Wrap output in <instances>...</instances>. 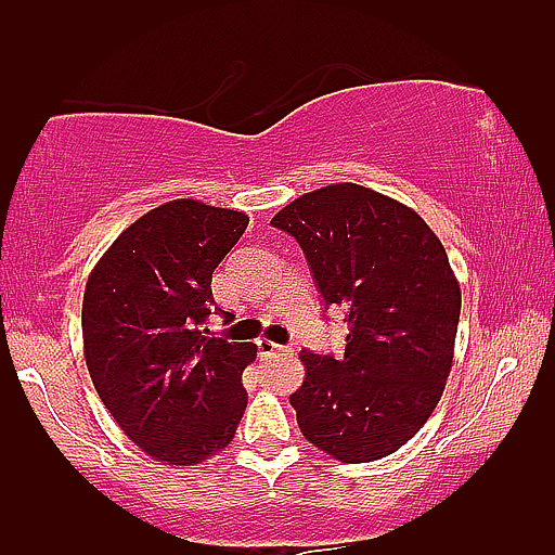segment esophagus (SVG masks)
Listing matches in <instances>:
<instances>
[{
  "label": "esophagus",
  "mask_w": 555,
  "mask_h": 555,
  "mask_svg": "<svg viewBox=\"0 0 555 555\" xmlns=\"http://www.w3.org/2000/svg\"><path fill=\"white\" fill-rule=\"evenodd\" d=\"M258 352H261V358H271V354H284V352H292V347L286 345H276L271 343V339H258Z\"/></svg>",
  "instance_id": "esophagus-1"
}]
</instances>
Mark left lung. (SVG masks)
Segmentation results:
<instances>
[{
	"instance_id": "left-lung-1",
	"label": "left lung",
	"mask_w": 555,
	"mask_h": 555,
	"mask_svg": "<svg viewBox=\"0 0 555 555\" xmlns=\"http://www.w3.org/2000/svg\"><path fill=\"white\" fill-rule=\"evenodd\" d=\"M271 225L305 250L324 312L343 307L350 324L339 358L301 350V434L347 464L393 454L452 371L462 294L444 246L411 208L352 182L307 192Z\"/></svg>"
}]
</instances>
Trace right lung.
<instances>
[{
	"label": "right lung",
	"instance_id": "1",
	"mask_svg": "<svg viewBox=\"0 0 555 555\" xmlns=\"http://www.w3.org/2000/svg\"><path fill=\"white\" fill-rule=\"evenodd\" d=\"M248 216L197 201L159 205L95 263L83 294L91 380L124 434L154 460L197 464L231 444L256 345L210 332L212 271Z\"/></svg>",
	"mask_w": 555,
	"mask_h": 555
}]
</instances>
